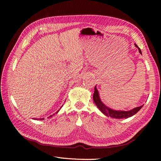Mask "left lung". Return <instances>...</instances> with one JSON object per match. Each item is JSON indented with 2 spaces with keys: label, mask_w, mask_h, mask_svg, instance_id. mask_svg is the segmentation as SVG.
<instances>
[{
  "label": "left lung",
  "mask_w": 161,
  "mask_h": 161,
  "mask_svg": "<svg viewBox=\"0 0 161 161\" xmlns=\"http://www.w3.org/2000/svg\"><path fill=\"white\" fill-rule=\"evenodd\" d=\"M135 46L136 47L138 48L139 52L140 53H142V52H141L140 49L138 47V46L135 43ZM93 101L95 102V105L97 106V108H99V109L103 113L104 115L106 116H110L111 118H116V119H121V118H128L130 117H131L132 115H135L137 112L140 110V109L142 108L143 105H141L140 107H138V108H134L133 109H131L130 111H117V110H114L111 109L109 108H108L103 103L100 99L99 95V92L97 91L96 86H95V91H94V94H93Z\"/></svg>",
  "instance_id": "left-lung-1"
}]
</instances>
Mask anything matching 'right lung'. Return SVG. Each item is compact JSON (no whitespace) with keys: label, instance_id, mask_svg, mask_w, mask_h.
I'll use <instances>...</instances> for the list:
<instances>
[{"label":"right lung","instance_id":"add662e5","mask_svg":"<svg viewBox=\"0 0 161 161\" xmlns=\"http://www.w3.org/2000/svg\"><path fill=\"white\" fill-rule=\"evenodd\" d=\"M58 111H59V110H58V111H56V114H57V113H58ZM53 115H50V117H49V118H51V117H52V116H53ZM37 119V118H36V119ZM40 119H41V120H42V119H43V118H40Z\"/></svg>","mask_w":161,"mask_h":161}]
</instances>
